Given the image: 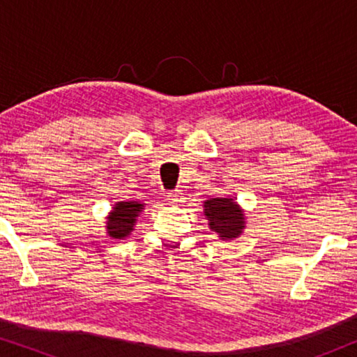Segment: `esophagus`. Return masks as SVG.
I'll return each instance as SVG.
<instances>
[{"instance_id":"obj_1","label":"esophagus","mask_w":357,"mask_h":357,"mask_svg":"<svg viewBox=\"0 0 357 357\" xmlns=\"http://www.w3.org/2000/svg\"><path fill=\"white\" fill-rule=\"evenodd\" d=\"M182 193L178 192V190H175V192H170L169 195H167V202H169V204H172V206H177V204H180L182 203Z\"/></svg>"}]
</instances>
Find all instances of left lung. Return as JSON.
Instances as JSON below:
<instances>
[{"label":"left lung","instance_id":"8db88e82","mask_svg":"<svg viewBox=\"0 0 357 357\" xmlns=\"http://www.w3.org/2000/svg\"><path fill=\"white\" fill-rule=\"evenodd\" d=\"M203 208L209 229L222 241H234L242 236L247 218L241 204L234 202V198H209L203 203Z\"/></svg>","mask_w":357,"mask_h":357}]
</instances>
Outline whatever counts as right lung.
<instances>
[{
	"label": "right lung",
	"mask_w": 357,
	"mask_h": 357,
	"mask_svg": "<svg viewBox=\"0 0 357 357\" xmlns=\"http://www.w3.org/2000/svg\"><path fill=\"white\" fill-rule=\"evenodd\" d=\"M144 203L139 202H119L114 204L112 211L107 216L105 229L107 236L112 238H126L135 231V224L138 221Z\"/></svg>",
	"instance_id": "obj_1"
}]
</instances>
